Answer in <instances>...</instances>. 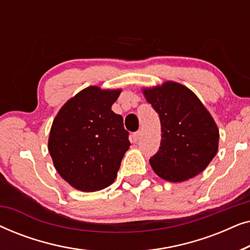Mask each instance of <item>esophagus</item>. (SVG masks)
<instances>
[{
    "label": "esophagus",
    "mask_w": 250,
    "mask_h": 250,
    "mask_svg": "<svg viewBox=\"0 0 250 250\" xmlns=\"http://www.w3.org/2000/svg\"><path fill=\"white\" fill-rule=\"evenodd\" d=\"M140 136H141V131L135 132L134 134H133V141H134V142H138V141H139V139H140Z\"/></svg>",
    "instance_id": "1"
}]
</instances>
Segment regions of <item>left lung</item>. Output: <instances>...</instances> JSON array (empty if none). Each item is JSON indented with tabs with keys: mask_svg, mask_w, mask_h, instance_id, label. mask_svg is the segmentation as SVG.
<instances>
[{
	"mask_svg": "<svg viewBox=\"0 0 250 250\" xmlns=\"http://www.w3.org/2000/svg\"><path fill=\"white\" fill-rule=\"evenodd\" d=\"M159 115L162 141L150 158L153 172L169 182H183L203 172L216 156L220 132L209 111L190 88L173 81L143 87Z\"/></svg>",
	"mask_w": 250,
	"mask_h": 250,
	"instance_id": "left-lung-1",
	"label": "left lung"
}]
</instances>
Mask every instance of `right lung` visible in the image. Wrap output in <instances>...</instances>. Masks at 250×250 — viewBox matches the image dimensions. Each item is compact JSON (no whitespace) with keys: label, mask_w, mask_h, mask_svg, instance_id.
<instances>
[{"label":"right lung","mask_w":250,"mask_h":250,"mask_svg":"<svg viewBox=\"0 0 250 250\" xmlns=\"http://www.w3.org/2000/svg\"><path fill=\"white\" fill-rule=\"evenodd\" d=\"M121 88L88 86L70 98L53 119L47 148L53 165L75 189L94 192L114 182L131 143L111 105Z\"/></svg>","instance_id":"add662e5"}]
</instances>
